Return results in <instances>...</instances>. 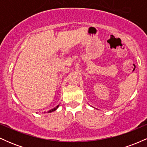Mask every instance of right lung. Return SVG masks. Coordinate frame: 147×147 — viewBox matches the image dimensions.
Instances as JSON below:
<instances>
[{"mask_svg":"<svg viewBox=\"0 0 147 147\" xmlns=\"http://www.w3.org/2000/svg\"><path fill=\"white\" fill-rule=\"evenodd\" d=\"M59 105L57 106H56V107H55V108H54V109H51V110H50V111H49L48 113H52V112H53V111H56V110H57V109H58V107H59Z\"/></svg>","mask_w":147,"mask_h":147,"instance_id":"obj_1","label":"right lung"}]
</instances>
